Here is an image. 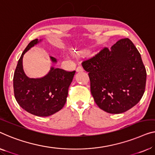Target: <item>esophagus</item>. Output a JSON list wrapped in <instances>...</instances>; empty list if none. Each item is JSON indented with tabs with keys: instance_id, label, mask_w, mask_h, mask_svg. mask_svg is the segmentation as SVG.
<instances>
[{
	"instance_id": "1",
	"label": "esophagus",
	"mask_w": 155,
	"mask_h": 155,
	"mask_svg": "<svg viewBox=\"0 0 155 155\" xmlns=\"http://www.w3.org/2000/svg\"><path fill=\"white\" fill-rule=\"evenodd\" d=\"M84 71V68L81 66H78L77 68V71Z\"/></svg>"
}]
</instances>
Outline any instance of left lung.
I'll return each mask as SVG.
<instances>
[{"label": "left lung", "instance_id": "left-lung-1", "mask_svg": "<svg viewBox=\"0 0 155 155\" xmlns=\"http://www.w3.org/2000/svg\"><path fill=\"white\" fill-rule=\"evenodd\" d=\"M88 72L97 105L109 114H122L139 102L146 84V70L137 48L129 38L104 47L82 62Z\"/></svg>", "mask_w": 155, "mask_h": 155}]
</instances>
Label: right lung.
<instances>
[{
	"instance_id": "add662e5",
	"label": "right lung",
	"mask_w": 155,
	"mask_h": 155,
	"mask_svg": "<svg viewBox=\"0 0 155 155\" xmlns=\"http://www.w3.org/2000/svg\"><path fill=\"white\" fill-rule=\"evenodd\" d=\"M40 41L38 39L31 41L22 53L14 74L13 87L15 99L21 107L33 115L46 117L64 107L75 71L51 68L42 78L28 77L23 70V56ZM50 58L52 62L56 63L55 58Z\"/></svg>"
}]
</instances>
